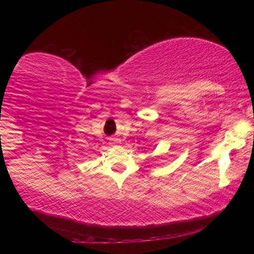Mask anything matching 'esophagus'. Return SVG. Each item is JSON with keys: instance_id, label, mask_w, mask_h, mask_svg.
<instances>
[{"instance_id": "1", "label": "esophagus", "mask_w": 254, "mask_h": 254, "mask_svg": "<svg viewBox=\"0 0 254 254\" xmlns=\"http://www.w3.org/2000/svg\"><path fill=\"white\" fill-rule=\"evenodd\" d=\"M109 143H111L112 146H117V145H119V143H120V140L113 137V139H111V141H109Z\"/></svg>"}]
</instances>
